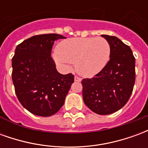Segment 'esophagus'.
Instances as JSON below:
<instances>
[{
    "mask_svg": "<svg viewBox=\"0 0 148 148\" xmlns=\"http://www.w3.org/2000/svg\"><path fill=\"white\" fill-rule=\"evenodd\" d=\"M74 81H75V82H80L81 81H82V79H81L80 77L75 76V77H74Z\"/></svg>",
    "mask_w": 148,
    "mask_h": 148,
    "instance_id": "esophagus-1",
    "label": "esophagus"
}]
</instances>
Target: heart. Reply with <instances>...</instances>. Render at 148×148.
Segmentation results:
<instances>
[{
  "instance_id": "obj_1",
  "label": "heart",
  "mask_w": 148,
  "mask_h": 148,
  "mask_svg": "<svg viewBox=\"0 0 148 148\" xmlns=\"http://www.w3.org/2000/svg\"><path fill=\"white\" fill-rule=\"evenodd\" d=\"M110 54V45L105 38H74L60 42L53 54V58L57 64L65 68L75 63L78 74L91 77L106 67Z\"/></svg>"
}]
</instances>
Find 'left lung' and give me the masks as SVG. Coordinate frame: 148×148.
<instances>
[{
	"mask_svg": "<svg viewBox=\"0 0 148 148\" xmlns=\"http://www.w3.org/2000/svg\"><path fill=\"white\" fill-rule=\"evenodd\" d=\"M111 48L110 59L99 74L82 81L86 106L93 112L108 115L125 106L136 80L135 58L130 47L116 36L101 35Z\"/></svg>",
	"mask_w": 148,
	"mask_h": 148,
	"instance_id": "left-lung-1",
	"label": "left lung"
}]
</instances>
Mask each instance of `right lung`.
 I'll use <instances>...</instances> for the list:
<instances>
[{
    "label": "right lung",
    "instance_id": "1",
    "mask_svg": "<svg viewBox=\"0 0 148 148\" xmlns=\"http://www.w3.org/2000/svg\"><path fill=\"white\" fill-rule=\"evenodd\" d=\"M58 34L34 36L16 47L12 59V82L21 105L32 114L50 116L64 104L74 82L72 74H61L51 57Z\"/></svg>",
    "mask_w": 148,
    "mask_h": 148
}]
</instances>
